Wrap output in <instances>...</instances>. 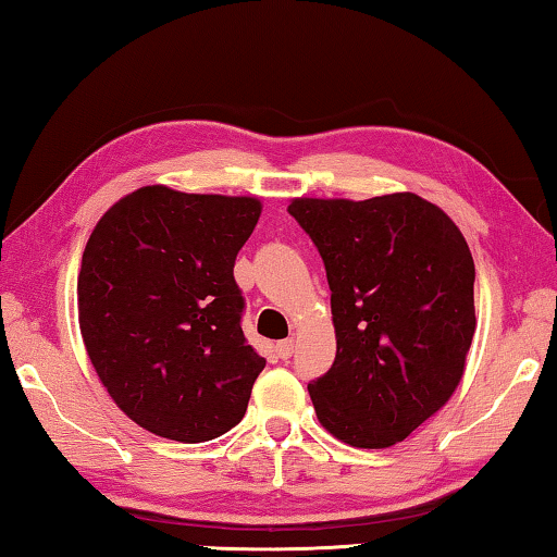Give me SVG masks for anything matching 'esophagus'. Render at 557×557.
I'll return each instance as SVG.
<instances>
[{
    "instance_id": "34e87169",
    "label": "esophagus",
    "mask_w": 557,
    "mask_h": 557,
    "mask_svg": "<svg viewBox=\"0 0 557 557\" xmlns=\"http://www.w3.org/2000/svg\"><path fill=\"white\" fill-rule=\"evenodd\" d=\"M275 354L285 361L292 354H295V338H285V342H277L275 344Z\"/></svg>"
}]
</instances>
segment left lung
<instances>
[{"label": "left lung", "instance_id": "8db88e82", "mask_svg": "<svg viewBox=\"0 0 557 557\" xmlns=\"http://www.w3.org/2000/svg\"><path fill=\"white\" fill-rule=\"evenodd\" d=\"M324 260L336 358L307 385L346 445L383 449L432 418L465 373L476 332L474 260L449 215L418 194L295 199Z\"/></svg>", "mask_w": 557, "mask_h": 557}]
</instances>
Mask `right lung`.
Segmentation results:
<instances>
[{
	"instance_id": "right-lung-1",
	"label": "right lung",
	"mask_w": 557,
	"mask_h": 557,
	"mask_svg": "<svg viewBox=\"0 0 557 557\" xmlns=\"http://www.w3.org/2000/svg\"><path fill=\"white\" fill-rule=\"evenodd\" d=\"M262 206L250 196L143 186L90 233L78 322L110 398L139 428L206 442L238 425L265 358L245 342L235 256Z\"/></svg>"
}]
</instances>
